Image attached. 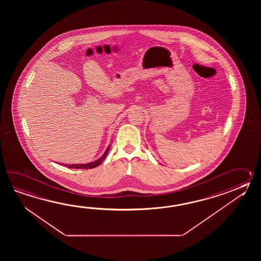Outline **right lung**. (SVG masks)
Here are the masks:
<instances>
[{
    "mask_svg": "<svg viewBox=\"0 0 261 261\" xmlns=\"http://www.w3.org/2000/svg\"><path fill=\"white\" fill-rule=\"evenodd\" d=\"M110 147H111V144L106 148L105 153L97 161H91V162L86 163V164H62V165L68 167V168H73V169H93L95 167L99 166L100 163L103 161V160L106 159V155L108 154Z\"/></svg>",
    "mask_w": 261,
    "mask_h": 261,
    "instance_id": "obj_1",
    "label": "right lung"
}]
</instances>
